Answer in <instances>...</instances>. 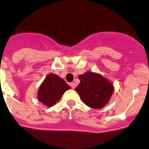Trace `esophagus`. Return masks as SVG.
<instances>
[{"label": "esophagus", "mask_w": 149, "mask_h": 149, "mask_svg": "<svg viewBox=\"0 0 149 149\" xmlns=\"http://www.w3.org/2000/svg\"><path fill=\"white\" fill-rule=\"evenodd\" d=\"M70 85L71 88H73V89H74L75 88H76V84L73 83V82H72V83L70 84Z\"/></svg>", "instance_id": "1"}]
</instances>
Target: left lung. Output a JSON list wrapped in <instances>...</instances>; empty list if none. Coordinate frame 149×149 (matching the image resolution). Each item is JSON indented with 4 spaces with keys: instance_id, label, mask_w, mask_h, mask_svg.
I'll list each match as a JSON object with an SVG mask.
<instances>
[{
    "instance_id": "left-lung-1",
    "label": "left lung",
    "mask_w": 149,
    "mask_h": 149,
    "mask_svg": "<svg viewBox=\"0 0 149 149\" xmlns=\"http://www.w3.org/2000/svg\"><path fill=\"white\" fill-rule=\"evenodd\" d=\"M78 78L80 83L75 91L85 105L94 109L105 107L113 94V84L102 75L90 71Z\"/></svg>"
}]
</instances>
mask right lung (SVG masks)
<instances>
[{"label":"right lung","instance_id":"obj_1","mask_svg":"<svg viewBox=\"0 0 149 149\" xmlns=\"http://www.w3.org/2000/svg\"><path fill=\"white\" fill-rule=\"evenodd\" d=\"M70 88V86L67 85L63 79L58 75L50 73L46 76L40 85L37 98L42 104L51 107L60 100L64 92Z\"/></svg>","mask_w":149,"mask_h":149}]
</instances>
